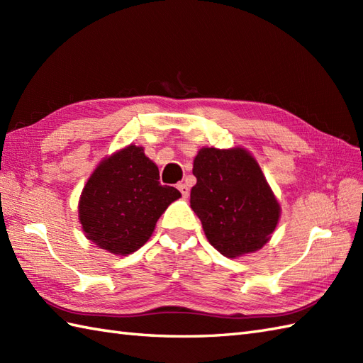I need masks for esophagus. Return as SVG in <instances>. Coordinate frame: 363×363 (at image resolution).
<instances>
[{
	"instance_id": "obj_1",
	"label": "esophagus",
	"mask_w": 363,
	"mask_h": 363,
	"mask_svg": "<svg viewBox=\"0 0 363 363\" xmlns=\"http://www.w3.org/2000/svg\"><path fill=\"white\" fill-rule=\"evenodd\" d=\"M177 189H179V191H181L184 198L189 196V191H190V190H189V186H187L186 182H179V184H177Z\"/></svg>"
}]
</instances>
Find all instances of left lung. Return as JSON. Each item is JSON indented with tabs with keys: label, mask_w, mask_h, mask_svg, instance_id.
I'll return each mask as SVG.
<instances>
[{
	"label": "left lung",
	"mask_w": 363,
	"mask_h": 363,
	"mask_svg": "<svg viewBox=\"0 0 363 363\" xmlns=\"http://www.w3.org/2000/svg\"><path fill=\"white\" fill-rule=\"evenodd\" d=\"M190 206L207 240L226 257L260 250L279 220V204L250 152L203 148L194 162Z\"/></svg>",
	"instance_id": "8db88e82"
}]
</instances>
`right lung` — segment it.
<instances>
[{
	"label": "right lung",
	"instance_id": "right-lung-1",
	"mask_svg": "<svg viewBox=\"0 0 363 363\" xmlns=\"http://www.w3.org/2000/svg\"><path fill=\"white\" fill-rule=\"evenodd\" d=\"M179 190L160 186L159 168L143 148L129 145L106 159L90 176L79 201V220L89 240L113 254L137 251L151 237Z\"/></svg>",
	"mask_w": 363,
	"mask_h": 363
}]
</instances>
